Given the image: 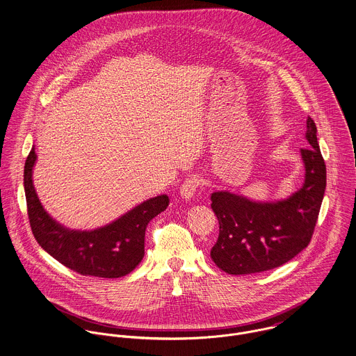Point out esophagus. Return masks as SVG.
Masks as SVG:
<instances>
[{
	"mask_svg": "<svg viewBox=\"0 0 356 356\" xmlns=\"http://www.w3.org/2000/svg\"><path fill=\"white\" fill-rule=\"evenodd\" d=\"M199 186H200V179H199L197 177H189V178H186L185 182L181 185L179 193H181V196H182L184 199L189 200V199H192V197L196 195Z\"/></svg>",
	"mask_w": 356,
	"mask_h": 356,
	"instance_id": "1",
	"label": "esophagus"
}]
</instances>
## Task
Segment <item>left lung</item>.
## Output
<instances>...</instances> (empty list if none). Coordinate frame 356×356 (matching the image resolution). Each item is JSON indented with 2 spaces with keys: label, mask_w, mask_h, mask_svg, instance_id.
Wrapping results in <instances>:
<instances>
[{
  "label": "left lung",
  "mask_w": 356,
  "mask_h": 356,
  "mask_svg": "<svg viewBox=\"0 0 356 356\" xmlns=\"http://www.w3.org/2000/svg\"><path fill=\"white\" fill-rule=\"evenodd\" d=\"M303 148L305 185L289 199L257 203L229 192H215L211 208L219 237L211 250L213 263L227 274L261 273L293 259L309 244L326 188V165L308 116Z\"/></svg>",
  "instance_id": "left-lung-1"
}]
</instances>
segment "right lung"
Masks as SVG:
<instances>
[{"mask_svg":"<svg viewBox=\"0 0 356 356\" xmlns=\"http://www.w3.org/2000/svg\"><path fill=\"white\" fill-rule=\"evenodd\" d=\"M35 159L33 148L24 165V192L30 226L38 244L81 275L119 278L131 273L144 257L147 226L167 208L168 196L149 199L100 229L70 230L53 220L40 203L33 185Z\"/></svg>","mask_w":356,"mask_h":356,"instance_id":"add662e5","label":"right lung"}]
</instances>
